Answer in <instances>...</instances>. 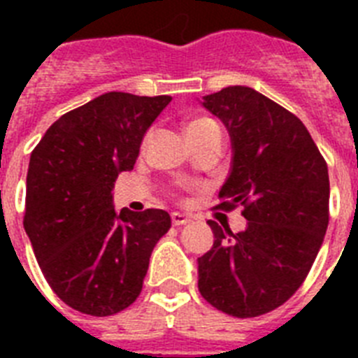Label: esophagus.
<instances>
[{"mask_svg": "<svg viewBox=\"0 0 358 358\" xmlns=\"http://www.w3.org/2000/svg\"><path fill=\"white\" fill-rule=\"evenodd\" d=\"M189 222V218L186 217L185 213H172V224L173 226H185V224Z\"/></svg>", "mask_w": 358, "mask_h": 358, "instance_id": "34e87169", "label": "esophagus"}]
</instances>
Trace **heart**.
<instances>
[{
    "label": "heart",
    "mask_w": 358,
    "mask_h": 358,
    "mask_svg": "<svg viewBox=\"0 0 358 358\" xmlns=\"http://www.w3.org/2000/svg\"><path fill=\"white\" fill-rule=\"evenodd\" d=\"M215 132H220L217 122H213L211 118H194L186 123V138L188 141H195L199 138H204V136L215 134Z\"/></svg>",
    "instance_id": "obj_1"
}]
</instances>
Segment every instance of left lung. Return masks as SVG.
Here are the masks:
<instances>
[{"mask_svg":"<svg viewBox=\"0 0 358 358\" xmlns=\"http://www.w3.org/2000/svg\"><path fill=\"white\" fill-rule=\"evenodd\" d=\"M224 123L231 166L220 208L242 204L245 229L208 220L213 248L197 260L199 290L215 308L256 317L278 308L305 281L328 227L327 161L303 122L248 85L202 96Z\"/></svg>","mask_w":358,"mask_h":358,"instance_id":"1","label":"left lung"}]
</instances>
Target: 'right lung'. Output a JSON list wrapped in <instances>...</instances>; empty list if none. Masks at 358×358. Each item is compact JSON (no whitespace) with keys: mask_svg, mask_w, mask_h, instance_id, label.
Wrapping results in <instances>:
<instances>
[{"mask_svg":"<svg viewBox=\"0 0 358 358\" xmlns=\"http://www.w3.org/2000/svg\"><path fill=\"white\" fill-rule=\"evenodd\" d=\"M172 98L110 91L53 123L30 156L24 231L44 278L66 305L106 317L140 296L163 210L115 211L113 188L140 156Z\"/></svg>","mask_w":358,"mask_h":358,"instance_id":"add662e5","label":"right lung"}]
</instances>
